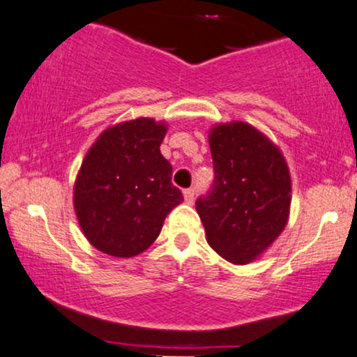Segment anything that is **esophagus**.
<instances>
[{
    "label": "esophagus",
    "mask_w": 357,
    "mask_h": 357,
    "mask_svg": "<svg viewBox=\"0 0 357 357\" xmlns=\"http://www.w3.org/2000/svg\"><path fill=\"white\" fill-rule=\"evenodd\" d=\"M194 197H195V190L194 189H185V190H183V199H185L187 204L194 202Z\"/></svg>",
    "instance_id": "34e87169"
}]
</instances>
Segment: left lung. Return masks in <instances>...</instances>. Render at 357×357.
Returning <instances> with one entry per match:
<instances>
[{"label": "left lung", "instance_id": "1", "mask_svg": "<svg viewBox=\"0 0 357 357\" xmlns=\"http://www.w3.org/2000/svg\"><path fill=\"white\" fill-rule=\"evenodd\" d=\"M209 145L214 180L195 209L212 250L246 265L285 229L291 200L288 167L278 148L246 123L215 126Z\"/></svg>", "mask_w": 357, "mask_h": 357}]
</instances>
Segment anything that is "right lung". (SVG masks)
Instances as JSON below:
<instances>
[{
  "mask_svg": "<svg viewBox=\"0 0 357 357\" xmlns=\"http://www.w3.org/2000/svg\"><path fill=\"white\" fill-rule=\"evenodd\" d=\"M165 133L163 123L138 118L106 130L87 151L74 207L86 238L102 253L130 258L145 251L183 200L160 153Z\"/></svg>",
  "mask_w": 357,
  "mask_h": 357,
  "instance_id": "1",
  "label": "right lung"
}]
</instances>
